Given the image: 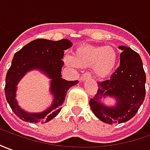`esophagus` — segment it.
I'll return each mask as SVG.
<instances>
[{
    "label": "esophagus",
    "mask_w": 150,
    "mask_h": 150,
    "mask_svg": "<svg viewBox=\"0 0 150 150\" xmlns=\"http://www.w3.org/2000/svg\"><path fill=\"white\" fill-rule=\"evenodd\" d=\"M91 77V75L89 74V73H85V74H82L80 77V81L81 82H83V81H85L86 79H89Z\"/></svg>",
    "instance_id": "obj_1"
}]
</instances>
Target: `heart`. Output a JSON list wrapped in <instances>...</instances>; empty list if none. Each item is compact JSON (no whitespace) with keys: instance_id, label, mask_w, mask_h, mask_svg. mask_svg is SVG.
Segmentation results:
<instances>
[{"instance_id":"1","label":"heart","mask_w":150,"mask_h":150,"mask_svg":"<svg viewBox=\"0 0 150 150\" xmlns=\"http://www.w3.org/2000/svg\"><path fill=\"white\" fill-rule=\"evenodd\" d=\"M64 61L72 68H92L96 77L106 79L112 75L116 68L117 54L111 46L82 45L75 50L73 56H65Z\"/></svg>"}]
</instances>
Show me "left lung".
<instances>
[{"label": "left lung", "mask_w": 150, "mask_h": 150, "mask_svg": "<svg viewBox=\"0 0 150 150\" xmlns=\"http://www.w3.org/2000/svg\"><path fill=\"white\" fill-rule=\"evenodd\" d=\"M120 65L109 80L98 82L96 95L90 106L96 117L108 124L122 123L135 116L145 97L146 76L139 54L125 45L118 46ZM112 98L115 105H107L104 98Z\"/></svg>", "instance_id": "left-lung-1"}]
</instances>
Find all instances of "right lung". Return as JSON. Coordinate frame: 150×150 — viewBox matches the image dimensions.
<instances>
[{
	"label": "right lung",
	"mask_w": 150,
	"mask_h": 150,
	"mask_svg": "<svg viewBox=\"0 0 150 150\" xmlns=\"http://www.w3.org/2000/svg\"><path fill=\"white\" fill-rule=\"evenodd\" d=\"M73 45L71 41L62 39L51 41L37 39L28 43L14 54L11 66L6 77V100L17 116L24 122L32 123L47 122L57 116L61 110L67 91L78 81H66L62 78L64 66L62 59L66 50ZM38 70L50 79V92L53 101L50 106L40 113H28L23 110L16 100L17 85L27 73Z\"/></svg>",
	"instance_id": "1"
}]
</instances>
